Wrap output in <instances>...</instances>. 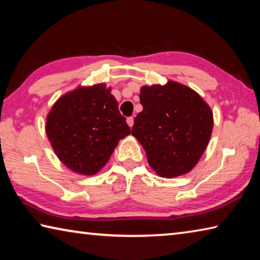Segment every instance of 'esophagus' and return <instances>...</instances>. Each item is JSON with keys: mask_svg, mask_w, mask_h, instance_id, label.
I'll use <instances>...</instances> for the list:
<instances>
[{"mask_svg": "<svg viewBox=\"0 0 260 260\" xmlns=\"http://www.w3.org/2000/svg\"><path fill=\"white\" fill-rule=\"evenodd\" d=\"M127 125H128L129 127H133V125H134V118L133 117H128L127 118Z\"/></svg>", "mask_w": 260, "mask_h": 260, "instance_id": "esophagus-1", "label": "esophagus"}]
</instances>
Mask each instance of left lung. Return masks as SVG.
I'll return each mask as SVG.
<instances>
[{
  "label": "left lung",
  "mask_w": 260,
  "mask_h": 260,
  "mask_svg": "<svg viewBox=\"0 0 260 260\" xmlns=\"http://www.w3.org/2000/svg\"><path fill=\"white\" fill-rule=\"evenodd\" d=\"M143 110L134 119L132 135L147 153L157 175L172 179L196 166L210 142L213 113L200 94L186 85L141 87Z\"/></svg>",
  "instance_id": "obj_1"
}]
</instances>
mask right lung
<instances>
[{
  "mask_svg": "<svg viewBox=\"0 0 260 260\" xmlns=\"http://www.w3.org/2000/svg\"><path fill=\"white\" fill-rule=\"evenodd\" d=\"M46 133L58 159L81 175H94L131 134L105 83L79 86L61 95L46 118Z\"/></svg>",
  "mask_w": 260,
  "mask_h": 260,
  "instance_id": "add662e5",
  "label": "right lung"
}]
</instances>
